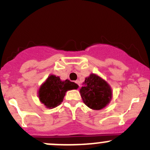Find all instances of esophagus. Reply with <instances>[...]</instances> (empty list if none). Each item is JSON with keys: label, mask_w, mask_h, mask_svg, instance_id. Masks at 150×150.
I'll return each mask as SVG.
<instances>
[{"label": "esophagus", "mask_w": 150, "mask_h": 150, "mask_svg": "<svg viewBox=\"0 0 150 150\" xmlns=\"http://www.w3.org/2000/svg\"><path fill=\"white\" fill-rule=\"evenodd\" d=\"M75 83L78 84V86H79V87H81V83H80L79 81H75Z\"/></svg>", "instance_id": "obj_1"}]
</instances>
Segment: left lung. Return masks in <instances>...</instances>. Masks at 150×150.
<instances>
[{
	"label": "left lung",
	"instance_id": "obj_1",
	"mask_svg": "<svg viewBox=\"0 0 150 150\" xmlns=\"http://www.w3.org/2000/svg\"><path fill=\"white\" fill-rule=\"evenodd\" d=\"M84 86L80 89L84 104L89 108L95 110L103 109L112 99L110 86L96 74H91L86 78Z\"/></svg>",
	"mask_w": 150,
	"mask_h": 150
}]
</instances>
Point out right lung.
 <instances>
[{
	"label": "right lung",
	"mask_w": 150,
	"mask_h": 150,
	"mask_svg": "<svg viewBox=\"0 0 150 150\" xmlns=\"http://www.w3.org/2000/svg\"><path fill=\"white\" fill-rule=\"evenodd\" d=\"M78 86L69 80L62 81L59 76L51 75L40 86L38 91V97L40 102L47 108L52 109L62 102L67 91L77 89Z\"/></svg>",
	"instance_id": "obj_1"
}]
</instances>
